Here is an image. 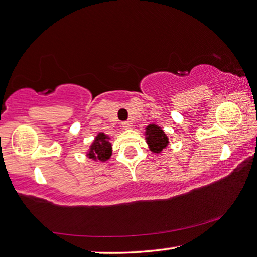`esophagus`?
I'll list each match as a JSON object with an SVG mask.
<instances>
[{"instance_id": "obj_1", "label": "esophagus", "mask_w": 257, "mask_h": 257, "mask_svg": "<svg viewBox=\"0 0 257 257\" xmlns=\"http://www.w3.org/2000/svg\"><path fill=\"white\" fill-rule=\"evenodd\" d=\"M121 126H123L124 130H130L132 128V123L131 121H123V123H121Z\"/></svg>"}]
</instances>
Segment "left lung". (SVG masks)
<instances>
[{"instance_id": "1", "label": "left lung", "mask_w": 257, "mask_h": 257, "mask_svg": "<svg viewBox=\"0 0 257 257\" xmlns=\"http://www.w3.org/2000/svg\"><path fill=\"white\" fill-rule=\"evenodd\" d=\"M146 140L149 149L154 154H160L169 145V139L164 130L156 124H149L146 127Z\"/></svg>"}]
</instances>
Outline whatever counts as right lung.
I'll use <instances>...</instances> for the list:
<instances>
[{
  "instance_id": "obj_1",
  "label": "right lung",
  "mask_w": 257,
  "mask_h": 257,
  "mask_svg": "<svg viewBox=\"0 0 257 257\" xmlns=\"http://www.w3.org/2000/svg\"><path fill=\"white\" fill-rule=\"evenodd\" d=\"M110 137L99 132L87 152V157L94 161H107L111 157L112 148L109 142Z\"/></svg>"
}]
</instances>
